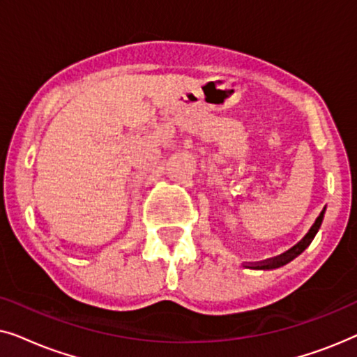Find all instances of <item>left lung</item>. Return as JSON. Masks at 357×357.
<instances>
[{"label": "left lung", "mask_w": 357, "mask_h": 357, "mask_svg": "<svg viewBox=\"0 0 357 357\" xmlns=\"http://www.w3.org/2000/svg\"><path fill=\"white\" fill-rule=\"evenodd\" d=\"M324 214H325V208H324V211L320 213V216L315 219V224L310 227V231L305 234V237L302 238V241H301L299 243H297V245L292 247L291 250H287L286 253H282V255L273 258V260L263 261V263H260V265H257V266H255L257 270H275V268L284 266V265H287V263H289V261L294 260L296 257H299L301 253L304 252L305 248L310 245V242L314 241L315 234L319 232V229H320V226H321V221H324Z\"/></svg>", "instance_id": "obj_1"}]
</instances>
